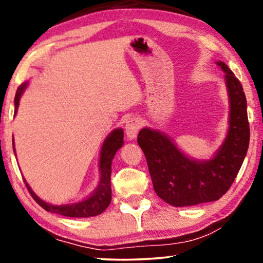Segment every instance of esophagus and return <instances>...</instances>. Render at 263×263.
I'll return each instance as SVG.
<instances>
[{
  "mask_svg": "<svg viewBox=\"0 0 263 263\" xmlns=\"http://www.w3.org/2000/svg\"><path fill=\"white\" fill-rule=\"evenodd\" d=\"M142 125V121L139 117H130L125 123V134L129 139H135Z\"/></svg>",
  "mask_w": 263,
  "mask_h": 263,
  "instance_id": "esophagus-1",
  "label": "esophagus"
}]
</instances>
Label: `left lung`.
<instances>
[{"label":"left lung","mask_w":263,"mask_h":263,"mask_svg":"<svg viewBox=\"0 0 263 263\" xmlns=\"http://www.w3.org/2000/svg\"><path fill=\"white\" fill-rule=\"evenodd\" d=\"M229 97V128L224 141L210 159H195L178 148L170 136L157 129L142 128L138 143L145 153L157 195L175 207L217 201L230 189L249 147L250 129L247 98L238 79L224 62Z\"/></svg>","instance_id":"1"}]
</instances>
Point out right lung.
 <instances>
[{
  "mask_svg": "<svg viewBox=\"0 0 263 263\" xmlns=\"http://www.w3.org/2000/svg\"><path fill=\"white\" fill-rule=\"evenodd\" d=\"M28 81L24 82L19 86L17 88L15 99H14V114L16 115L17 107L20 104V98L24 95L25 89L27 88ZM123 129L116 128L106 136L104 140L102 148H100V156H99V183L97 185V188L86 197V199L78 201L74 203H63V204H52L46 202V201L42 200L37 194H35L26 179H24L25 184H26L28 192L32 195V197L37 201L38 204L44 208L45 211L51 212V213H56L60 215H64V217H70V218H89V217H96L100 213H103L104 211L109 207L111 202V164H112V159L118 149L123 146ZM13 149L15 153V147H14V139H13Z\"/></svg>",
  "mask_w": 263,
  "mask_h": 263,
  "instance_id": "add662e5",
  "label": "right lung"
}]
</instances>
